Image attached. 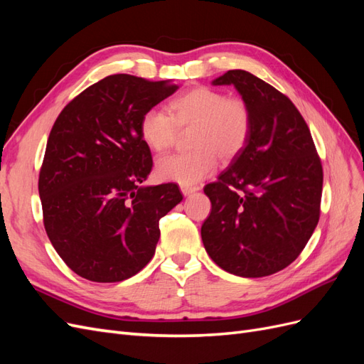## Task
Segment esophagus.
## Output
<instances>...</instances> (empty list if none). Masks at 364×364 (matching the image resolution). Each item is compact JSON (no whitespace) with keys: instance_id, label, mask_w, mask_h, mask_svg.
Here are the masks:
<instances>
[{"instance_id":"esophagus-1","label":"esophagus","mask_w":364,"mask_h":364,"mask_svg":"<svg viewBox=\"0 0 364 364\" xmlns=\"http://www.w3.org/2000/svg\"><path fill=\"white\" fill-rule=\"evenodd\" d=\"M181 191H182L183 196H190V194H193L196 191H199V186H196V185H181Z\"/></svg>"}]
</instances>
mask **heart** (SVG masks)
<instances>
[{"mask_svg":"<svg viewBox=\"0 0 364 364\" xmlns=\"http://www.w3.org/2000/svg\"><path fill=\"white\" fill-rule=\"evenodd\" d=\"M168 115L149 109L141 117L139 135L156 153L168 150L178 129H188V146L181 155L165 156L156 164L161 181L194 185L211 174L217 158L228 162L247 144L252 129L249 105L238 97H228L209 86H196L168 103Z\"/></svg>","mask_w":364,"mask_h":364,"instance_id":"1","label":"heart"}]
</instances>
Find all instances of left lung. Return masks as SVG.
<instances>
[{"mask_svg":"<svg viewBox=\"0 0 364 364\" xmlns=\"http://www.w3.org/2000/svg\"><path fill=\"white\" fill-rule=\"evenodd\" d=\"M232 85L249 105L250 136L208 183L211 214L202 225L208 255L223 270L261 278L291 264L321 215L323 171L305 119L273 86L243 70L213 80Z\"/></svg>","mask_w":364,"mask_h":364,"instance_id":"1","label":"left lung"}]
</instances>
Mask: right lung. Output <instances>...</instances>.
<instances>
[{
	"label": "right lung",
	"mask_w": 364,
	"mask_h": 364,
	"mask_svg": "<svg viewBox=\"0 0 364 364\" xmlns=\"http://www.w3.org/2000/svg\"><path fill=\"white\" fill-rule=\"evenodd\" d=\"M178 87L171 80L107 75L54 123L39 173L43 226L79 277L119 282L155 255L159 220L183 197L176 183L141 185L153 161L139 121Z\"/></svg>",
	"instance_id": "obj_1"
}]
</instances>
